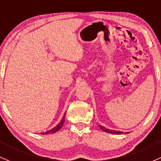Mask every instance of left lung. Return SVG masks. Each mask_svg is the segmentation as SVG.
<instances>
[{
  "instance_id": "1",
  "label": "left lung",
  "mask_w": 161,
  "mask_h": 161,
  "mask_svg": "<svg viewBox=\"0 0 161 161\" xmlns=\"http://www.w3.org/2000/svg\"><path fill=\"white\" fill-rule=\"evenodd\" d=\"M100 126L101 130H103V131H105V132H107V133H114V134H121V133H122V132H120V131H116V130H109V129H106V128H104L102 126Z\"/></svg>"
}]
</instances>
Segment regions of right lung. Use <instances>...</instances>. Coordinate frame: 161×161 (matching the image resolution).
<instances>
[{
	"label": "right lung",
	"instance_id": "1",
	"mask_svg": "<svg viewBox=\"0 0 161 161\" xmlns=\"http://www.w3.org/2000/svg\"><path fill=\"white\" fill-rule=\"evenodd\" d=\"M64 122H65V116H63V118H62V121H61L60 123H59L56 126H55V127H54L53 129H52V130H48V131L45 132V133H43V132H42V134H43V135H45V134H50V133H55V132H57V131H58V130H59L61 129V128H62V125H63V123H64Z\"/></svg>",
	"mask_w": 161,
	"mask_h": 161
}]
</instances>
